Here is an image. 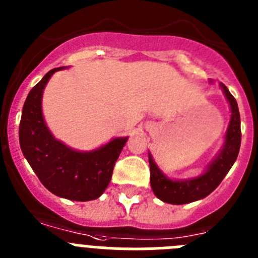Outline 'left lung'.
<instances>
[{
    "mask_svg": "<svg viewBox=\"0 0 258 258\" xmlns=\"http://www.w3.org/2000/svg\"><path fill=\"white\" fill-rule=\"evenodd\" d=\"M220 86L230 106L231 116H230L229 125L225 133L222 147L218 154L212 159L211 163L206 166L202 174L184 179L169 178L168 175L161 172L160 168L155 163L151 152H149L151 188L155 197L159 198L161 202L179 206V204H187V203L204 199L212 191L217 188L218 184L225 178V175L229 173L231 166L235 163L241 141L240 115H239L235 98L232 97L229 89L223 84H220Z\"/></svg>",
    "mask_w": 258,
    "mask_h": 258,
    "instance_id": "left-lung-1",
    "label": "left lung"
}]
</instances>
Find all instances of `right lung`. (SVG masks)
<instances>
[{
	"label": "right lung",
	"instance_id": "right-lung-1",
	"mask_svg": "<svg viewBox=\"0 0 258 258\" xmlns=\"http://www.w3.org/2000/svg\"><path fill=\"white\" fill-rule=\"evenodd\" d=\"M66 68H52L29 92L20 118V149L50 192L68 200L89 202L98 199L108 186L127 137H116L92 151H79L52 136L42 113V95L50 77Z\"/></svg>",
	"mask_w": 258,
	"mask_h": 258
}]
</instances>
